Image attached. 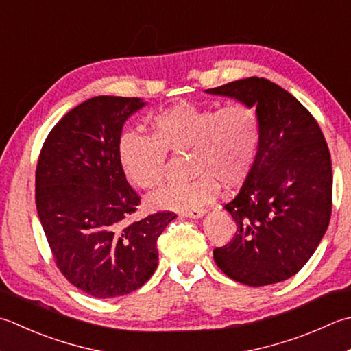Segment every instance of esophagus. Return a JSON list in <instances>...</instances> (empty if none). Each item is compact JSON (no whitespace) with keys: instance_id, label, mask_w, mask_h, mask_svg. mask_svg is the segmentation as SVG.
Wrapping results in <instances>:
<instances>
[{"instance_id":"1","label":"esophagus","mask_w":351,"mask_h":351,"mask_svg":"<svg viewBox=\"0 0 351 351\" xmlns=\"http://www.w3.org/2000/svg\"><path fill=\"white\" fill-rule=\"evenodd\" d=\"M207 215V210L204 208H195V210H185L181 213V216L184 217H190V219H199Z\"/></svg>"}]
</instances>
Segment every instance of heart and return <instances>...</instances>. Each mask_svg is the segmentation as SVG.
Returning <instances> with one entry per match:
<instances>
[{
	"instance_id": "heart-1",
	"label": "heart",
	"mask_w": 351,
	"mask_h": 351,
	"mask_svg": "<svg viewBox=\"0 0 351 351\" xmlns=\"http://www.w3.org/2000/svg\"><path fill=\"white\" fill-rule=\"evenodd\" d=\"M154 135L128 130L120 136L119 158L128 180L152 190L164 180L167 150H190L191 180L171 182L149 197L158 210H190L210 202L219 182H242L256 160L260 140L258 114L245 103L221 109L178 103L152 119Z\"/></svg>"
}]
</instances>
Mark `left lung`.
I'll list each match as a JSON object with an SVG mask.
<instances>
[{"mask_svg":"<svg viewBox=\"0 0 351 351\" xmlns=\"http://www.w3.org/2000/svg\"><path fill=\"white\" fill-rule=\"evenodd\" d=\"M256 106L260 140L248 176L225 210L237 230L213 251L239 283L266 286L295 276L318 248L332 215V161L317 120L286 89L248 77L205 91Z\"/></svg>","mask_w":351,"mask_h":351,"instance_id":"left-lung-1","label":"left lung"}]
</instances>
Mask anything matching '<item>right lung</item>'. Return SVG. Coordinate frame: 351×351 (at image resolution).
I'll list each match as a JSON object with an SVG mask.
<instances>
[{
    "mask_svg": "<svg viewBox=\"0 0 351 351\" xmlns=\"http://www.w3.org/2000/svg\"><path fill=\"white\" fill-rule=\"evenodd\" d=\"M146 106L99 95L71 109L48 134L36 167V208L54 262L95 298L138 289L158 266L156 240L176 217L155 213L126 223L140 196L119 158L123 125Z\"/></svg>",
    "mask_w": 351,
    "mask_h": 351,
    "instance_id": "1",
    "label": "right lung"
}]
</instances>
